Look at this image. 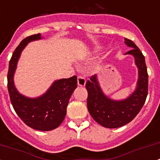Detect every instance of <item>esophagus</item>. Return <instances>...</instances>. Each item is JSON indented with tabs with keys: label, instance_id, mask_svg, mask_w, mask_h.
<instances>
[{
	"label": "esophagus",
	"instance_id": "1",
	"mask_svg": "<svg viewBox=\"0 0 160 160\" xmlns=\"http://www.w3.org/2000/svg\"><path fill=\"white\" fill-rule=\"evenodd\" d=\"M78 85L80 87H84L86 85V79L82 76L78 77Z\"/></svg>",
	"mask_w": 160,
	"mask_h": 160
}]
</instances>
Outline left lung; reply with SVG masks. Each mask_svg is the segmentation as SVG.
Returning a JSON list of instances; mask_svg holds the SVG:
<instances>
[{"mask_svg": "<svg viewBox=\"0 0 160 160\" xmlns=\"http://www.w3.org/2000/svg\"><path fill=\"white\" fill-rule=\"evenodd\" d=\"M125 44L132 48L125 55H132L138 69V79L135 91L123 100H113L103 92L97 75L87 82L88 109L90 114L101 126L116 128L130 122L143 107L148 94V73L145 57L132 41L124 38Z\"/></svg>", "mask_w": 160, "mask_h": 160, "instance_id": "obj_1", "label": "left lung"}]
</instances>
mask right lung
I'll use <instances>...</instances> for the list:
<instances>
[{"instance_id": "1", "label": "right lung", "mask_w": 160, "mask_h": 160, "mask_svg": "<svg viewBox=\"0 0 160 160\" xmlns=\"http://www.w3.org/2000/svg\"><path fill=\"white\" fill-rule=\"evenodd\" d=\"M42 38L41 33L28 37L14 50L9 64L7 86L14 111L25 124L35 130L51 131L64 121L69 99L78 87L77 77L55 80L44 94L35 98L20 94L14 82V72L23 50L29 42Z\"/></svg>"}]
</instances>
